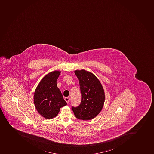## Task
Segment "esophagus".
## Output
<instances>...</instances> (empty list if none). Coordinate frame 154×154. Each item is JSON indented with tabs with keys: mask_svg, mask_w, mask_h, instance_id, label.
<instances>
[{
	"mask_svg": "<svg viewBox=\"0 0 154 154\" xmlns=\"http://www.w3.org/2000/svg\"><path fill=\"white\" fill-rule=\"evenodd\" d=\"M64 100H66V102L67 103H69V100H70V99H69V97H65V98H64Z\"/></svg>",
	"mask_w": 154,
	"mask_h": 154,
	"instance_id": "34e87169",
	"label": "esophagus"
}]
</instances>
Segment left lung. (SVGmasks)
Wrapping results in <instances>:
<instances>
[{"mask_svg": "<svg viewBox=\"0 0 154 154\" xmlns=\"http://www.w3.org/2000/svg\"><path fill=\"white\" fill-rule=\"evenodd\" d=\"M79 81L82 94L81 104L72 107L76 118L91 120L99 115L105 103V91L99 79L91 72L85 69L75 71Z\"/></svg>", "mask_w": 154, "mask_h": 154, "instance_id": "obj_1", "label": "left lung"}]
</instances>
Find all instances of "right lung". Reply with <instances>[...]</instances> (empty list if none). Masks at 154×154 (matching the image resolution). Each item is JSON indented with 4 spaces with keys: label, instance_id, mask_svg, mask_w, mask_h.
<instances>
[{
    "label": "right lung",
    "instance_id": "obj_1",
    "mask_svg": "<svg viewBox=\"0 0 154 154\" xmlns=\"http://www.w3.org/2000/svg\"><path fill=\"white\" fill-rule=\"evenodd\" d=\"M60 72L55 70L48 73L42 79L35 91V107L39 114L46 119L55 117L60 109L67 104L57 87V79Z\"/></svg>",
    "mask_w": 154,
    "mask_h": 154
}]
</instances>
